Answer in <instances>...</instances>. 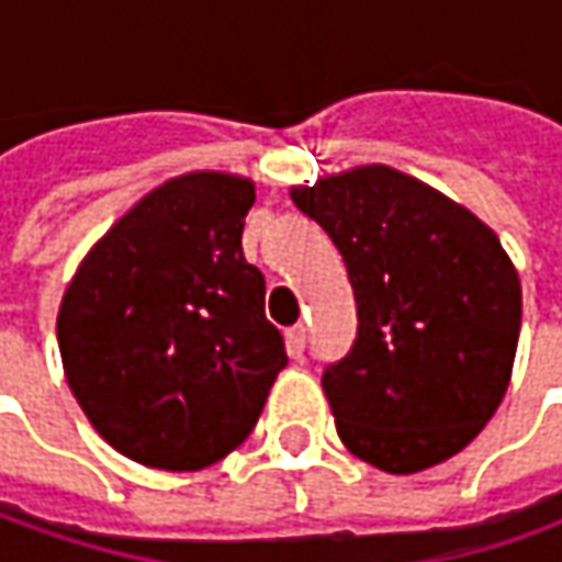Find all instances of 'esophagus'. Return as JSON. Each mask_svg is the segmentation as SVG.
<instances>
[{
	"mask_svg": "<svg viewBox=\"0 0 562 562\" xmlns=\"http://www.w3.org/2000/svg\"><path fill=\"white\" fill-rule=\"evenodd\" d=\"M304 345H307V333H304V326H292L289 333H285V348H289V355L292 358H301L304 355Z\"/></svg>",
	"mask_w": 562,
	"mask_h": 562,
	"instance_id": "obj_1",
	"label": "esophagus"
}]
</instances>
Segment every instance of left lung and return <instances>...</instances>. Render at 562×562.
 Masks as SVG:
<instances>
[{
  "instance_id": "1",
  "label": "left lung",
  "mask_w": 562,
  "mask_h": 562,
  "mask_svg": "<svg viewBox=\"0 0 562 562\" xmlns=\"http://www.w3.org/2000/svg\"><path fill=\"white\" fill-rule=\"evenodd\" d=\"M339 248L358 304L351 351L323 370L345 448L385 473L454 457L510 382L522 292L492 229L392 167L292 189Z\"/></svg>"
}]
</instances>
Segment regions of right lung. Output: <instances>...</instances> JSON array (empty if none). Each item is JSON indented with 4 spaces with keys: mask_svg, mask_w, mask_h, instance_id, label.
<instances>
[{
    "mask_svg": "<svg viewBox=\"0 0 562 562\" xmlns=\"http://www.w3.org/2000/svg\"><path fill=\"white\" fill-rule=\"evenodd\" d=\"M255 186L186 173L148 192L80 263L58 311L77 404L121 454L186 473L251 436L285 358L245 261Z\"/></svg>",
    "mask_w": 562,
    "mask_h": 562,
    "instance_id": "1",
    "label": "right lung"
}]
</instances>
